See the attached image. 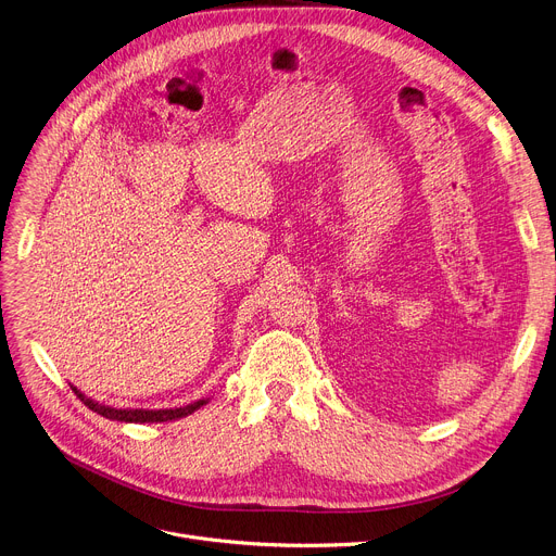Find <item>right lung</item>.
Listing matches in <instances>:
<instances>
[{
    "mask_svg": "<svg viewBox=\"0 0 556 556\" xmlns=\"http://www.w3.org/2000/svg\"><path fill=\"white\" fill-rule=\"evenodd\" d=\"M71 389L76 391V395L80 397V402H85V406H89L91 412L100 414L102 418L109 420H118V422H169V420H178L194 414L197 409H201L203 404H207L210 397L197 400L192 404H185V406H176V409H116V406H109V404H100L91 397H87L83 391H78L76 387L71 384Z\"/></svg>",
    "mask_w": 556,
    "mask_h": 556,
    "instance_id": "obj_1",
    "label": "right lung"
}]
</instances>
